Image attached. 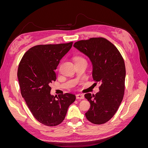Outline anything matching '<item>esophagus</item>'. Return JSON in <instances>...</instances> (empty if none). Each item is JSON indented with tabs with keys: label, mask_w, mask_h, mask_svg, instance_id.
<instances>
[{
	"label": "esophagus",
	"mask_w": 148,
	"mask_h": 148,
	"mask_svg": "<svg viewBox=\"0 0 148 148\" xmlns=\"http://www.w3.org/2000/svg\"><path fill=\"white\" fill-rule=\"evenodd\" d=\"M76 97H77V99H83L84 98V96L83 94H78V95L76 96Z\"/></svg>",
	"instance_id": "34e87169"
}]
</instances>
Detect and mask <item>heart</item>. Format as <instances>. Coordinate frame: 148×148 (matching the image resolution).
Returning <instances> with one entry per match:
<instances>
[{"instance_id":"obj_1","label":"heart","mask_w":148,"mask_h":148,"mask_svg":"<svg viewBox=\"0 0 148 148\" xmlns=\"http://www.w3.org/2000/svg\"><path fill=\"white\" fill-rule=\"evenodd\" d=\"M74 60H75V64H77V63H78V62H82V61H83V60H85L84 58L82 56H76L74 57Z\"/></svg>"}]
</instances>
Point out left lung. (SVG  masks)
<instances>
[{"label":"left lung","instance_id":"obj_1","mask_svg":"<svg viewBox=\"0 0 148 148\" xmlns=\"http://www.w3.org/2000/svg\"><path fill=\"white\" fill-rule=\"evenodd\" d=\"M73 46L89 57L92 78L101 84L100 91L95 95H84L91 104L85 115L92 123H105L113 117L124 96L126 70L123 58L112 43L102 37L81 40Z\"/></svg>","mask_w":148,"mask_h":148}]
</instances>
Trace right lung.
<instances>
[{
	"instance_id": "1",
	"label": "right lung",
	"mask_w": 148,
	"mask_h": 148,
	"mask_svg": "<svg viewBox=\"0 0 148 148\" xmlns=\"http://www.w3.org/2000/svg\"><path fill=\"white\" fill-rule=\"evenodd\" d=\"M72 44L32 47L25 52L18 68L21 96L34 117L46 126H57L63 122L69 107L76 99L70 93L60 95L57 99L50 94V84L56 80L54 70Z\"/></svg>"
}]
</instances>
